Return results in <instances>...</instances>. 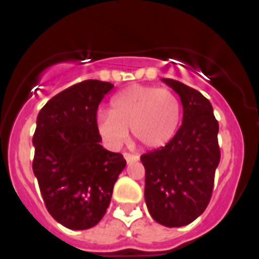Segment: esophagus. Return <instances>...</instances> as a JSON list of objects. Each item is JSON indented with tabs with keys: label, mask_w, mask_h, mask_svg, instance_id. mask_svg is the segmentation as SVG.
<instances>
[{
	"label": "esophagus",
	"mask_w": 259,
	"mask_h": 259,
	"mask_svg": "<svg viewBox=\"0 0 259 259\" xmlns=\"http://www.w3.org/2000/svg\"><path fill=\"white\" fill-rule=\"evenodd\" d=\"M124 158L127 163H132V162H137L140 159V157L137 154H131V153H124Z\"/></svg>",
	"instance_id": "1"
}]
</instances>
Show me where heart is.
I'll list each match as a JSON object with an SVG mask.
<instances>
[{
  "instance_id": "obj_1",
  "label": "heart",
  "mask_w": 259,
  "mask_h": 259,
  "mask_svg": "<svg viewBox=\"0 0 259 259\" xmlns=\"http://www.w3.org/2000/svg\"><path fill=\"white\" fill-rule=\"evenodd\" d=\"M182 122V102L170 89L132 85L110 102V113L98 111V134L111 146H120L131 130L135 140L157 149L175 137Z\"/></svg>"
}]
</instances>
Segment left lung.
<instances>
[{
	"label": "left lung",
	"instance_id": "1",
	"mask_svg": "<svg viewBox=\"0 0 259 259\" xmlns=\"http://www.w3.org/2000/svg\"><path fill=\"white\" fill-rule=\"evenodd\" d=\"M183 105V123L164 146L141 155L145 167V202L152 218L166 227L192 223L207 207L221 161L218 120L198 91L162 79Z\"/></svg>",
	"mask_w": 259,
	"mask_h": 259
}]
</instances>
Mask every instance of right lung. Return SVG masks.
Masks as SVG:
<instances>
[{
    "instance_id": "right-lung-1",
    "label": "right lung",
    "mask_w": 259,
    "mask_h": 259,
    "mask_svg": "<svg viewBox=\"0 0 259 259\" xmlns=\"http://www.w3.org/2000/svg\"><path fill=\"white\" fill-rule=\"evenodd\" d=\"M113 87L84 80L50 98L37 115L32 170L49 214L70 230L101 221L125 167L120 153L100 144L96 125L98 105Z\"/></svg>"
}]
</instances>
